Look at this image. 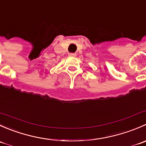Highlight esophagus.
<instances>
[{
  "label": "esophagus",
  "instance_id": "1",
  "mask_svg": "<svg viewBox=\"0 0 146 146\" xmlns=\"http://www.w3.org/2000/svg\"><path fill=\"white\" fill-rule=\"evenodd\" d=\"M68 55L70 56H76V53H69Z\"/></svg>",
  "mask_w": 146,
  "mask_h": 146
}]
</instances>
